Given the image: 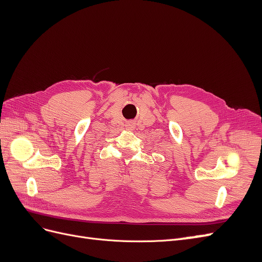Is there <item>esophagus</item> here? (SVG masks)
I'll use <instances>...</instances> for the list:
<instances>
[{
    "label": "esophagus",
    "mask_w": 262,
    "mask_h": 262,
    "mask_svg": "<svg viewBox=\"0 0 262 262\" xmlns=\"http://www.w3.org/2000/svg\"><path fill=\"white\" fill-rule=\"evenodd\" d=\"M129 128H130V129H131V125H129Z\"/></svg>",
    "instance_id": "obj_1"
}]
</instances>
